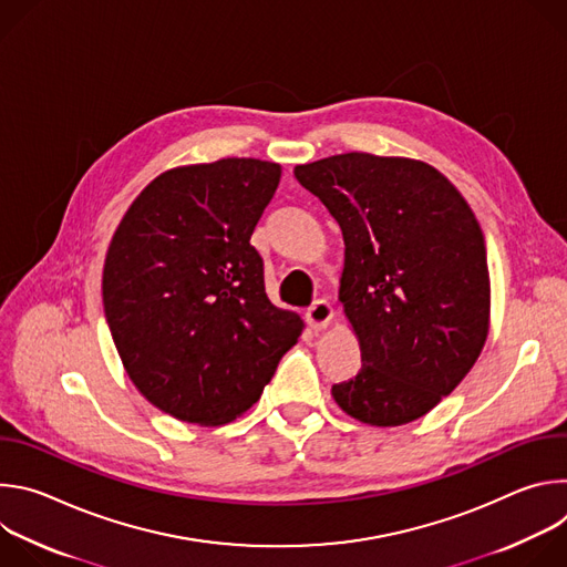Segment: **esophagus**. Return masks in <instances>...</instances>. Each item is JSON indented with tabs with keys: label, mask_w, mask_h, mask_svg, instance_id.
Segmentation results:
<instances>
[{
	"label": "esophagus",
	"mask_w": 567,
	"mask_h": 567,
	"mask_svg": "<svg viewBox=\"0 0 567 567\" xmlns=\"http://www.w3.org/2000/svg\"><path fill=\"white\" fill-rule=\"evenodd\" d=\"M307 322H309V328L311 330H326L328 326H330V320L334 318V309H332V305L328 302V300H316L309 309H307Z\"/></svg>",
	"instance_id": "34e87169"
}]
</instances>
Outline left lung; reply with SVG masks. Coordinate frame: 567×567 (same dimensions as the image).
I'll use <instances>...</instances> for the list:
<instances>
[{
    "label": "left lung",
    "mask_w": 567,
    "mask_h": 567,
    "mask_svg": "<svg viewBox=\"0 0 567 567\" xmlns=\"http://www.w3.org/2000/svg\"><path fill=\"white\" fill-rule=\"evenodd\" d=\"M293 175L346 241L339 300L363 365L332 385L337 403L370 426L424 417L466 377L489 334L487 247L473 210L415 158L348 152Z\"/></svg>",
    "instance_id": "obj_1"
}]
</instances>
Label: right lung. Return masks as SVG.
<instances>
[{
	"label": "right lung",
	"instance_id": "1",
	"mask_svg": "<svg viewBox=\"0 0 567 567\" xmlns=\"http://www.w3.org/2000/svg\"><path fill=\"white\" fill-rule=\"evenodd\" d=\"M280 166L219 158L158 175L132 202L105 258L103 305L118 357L156 406L219 426L249 411L302 334L265 291L251 235Z\"/></svg>",
	"mask_w": 567,
	"mask_h": 567
}]
</instances>
